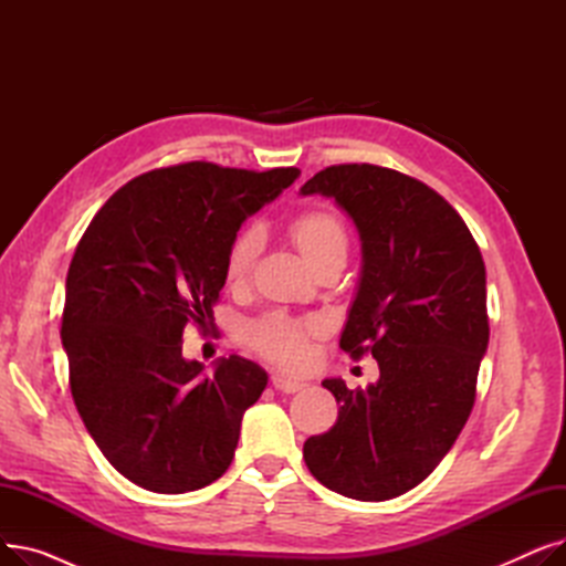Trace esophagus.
Listing matches in <instances>:
<instances>
[{"mask_svg": "<svg viewBox=\"0 0 566 566\" xmlns=\"http://www.w3.org/2000/svg\"><path fill=\"white\" fill-rule=\"evenodd\" d=\"M271 380H273V385H275V390H280V392H284V395H295V392H301V390L307 388V382L289 378V376H284V374H273Z\"/></svg>", "mask_w": 566, "mask_h": 566, "instance_id": "1", "label": "esophagus"}]
</instances>
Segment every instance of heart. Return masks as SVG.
<instances>
[{"mask_svg": "<svg viewBox=\"0 0 566 566\" xmlns=\"http://www.w3.org/2000/svg\"><path fill=\"white\" fill-rule=\"evenodd\" d=\"M289 235L314 271L328 261L346 259L348 235L344 222L328 208H312V211L295 216L289 222ZM259 243L256 229H245L231 243L224 261L227 284L241 286L248 282L259 254ZM316 335H321L318 321H295L284 314H268L248 328V342L252 348L286 369L303 367L307 363L310 339Z\"/></svg>", "mask_w": 566, "mask_h": 566, "instance_id": "b5f03b06", "label": "heart"}]
</instances>
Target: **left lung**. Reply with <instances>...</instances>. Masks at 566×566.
Listing matches in <instances>:
<instances>
[{"instance_id": "1", "label": "left lung", "mask_w": 566, "mask_h": 566, "mask_svg": "<svg viewBox=\"0 0 566 566\" xmlns=\"http://www.w3.org/2000/svg\"><path fill=\"white\" fill-rule=\"evenodd\" d=\"M303 195L333 197L363 241V271L339 346L371 353L380 378L348 390L331 431L305 440L314 478L380 502L424 482L470 418L489 346L486 268L461 216L418 178L378 165H333Z\"/></svg>"}]
</instances>
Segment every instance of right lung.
I'll list each match as a JSON object with an SVG mask.
<instances>
[{"instance_id":"right-lung-1","label":"right lung","mask_w":566,"mask_h":566,"mask_svg":"<svg viewBox=\"0 0 566 566\" xmlns=\"http://www.w3.org/2000/svg\"><path fill=\"white\" fill-rule=\"evenodd\" d=\"M298 176L213 163L154 169L118 188L80 238L62 316L71 395L133 484L188 493L231 465L268 374L238 355L203 374L184 358V331L213 328L238 229Z\"/></svg>"}]
</instances>
